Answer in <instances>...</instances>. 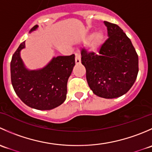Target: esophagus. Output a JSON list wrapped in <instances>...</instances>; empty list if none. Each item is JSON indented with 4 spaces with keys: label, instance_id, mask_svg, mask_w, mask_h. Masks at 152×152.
I'll return each mask as SVG.
<instances>
[{
    "label": "esophagus",
    "instance_id": "obj_1",
    "mask_svg": "<svg viewBox=\"0 0 152 152\" xmlns=\"http://www.w3.org/2000/svg\"><path fill=\"white\" fill-rule=\"evenodd\" d=\"M76 63L80 64L81 63V55L79 53H76Z\"/></svg>",
    "mask_w": 152,
    "mask_h": 152
}]
</instances>
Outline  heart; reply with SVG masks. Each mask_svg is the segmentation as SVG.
I'll return each mask as SVG.
<instances>
[{
	"label": "heart",
	"instance_id": "obj_1",
	"mask_svg": "<svg viewBox=\"0 0 152 152\" xmlns=\"http://www.w3.org/2000/svg\"><path fill=\"white\" fill-rule=\"evenodd\" d=\"M89 38L92 39V46L96 47L100 44V42L103 39V34L102 32H98L95 34L90 35Z\"/></svg>",
	"mask_w": 152,
	"mask_h": 152
}]
</instances>
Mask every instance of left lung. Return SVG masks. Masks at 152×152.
<instances>
[{"instance_id":"obj_1","label":"left lung","mask_w":152,"mask_h":152,"mask_svg":"<svg viewBox=\"0 0 152 152\" xmlns=\"http://www.w3.org/2000/svg\"><path fill=\"white\" fill-rule=\"evenodd\" d=\"M108 39L98 53L82 49V64L93 93L115 99L126 93L138 73V56L129 38L118 25L104 21Z\"/></svg>"}]
</instances>
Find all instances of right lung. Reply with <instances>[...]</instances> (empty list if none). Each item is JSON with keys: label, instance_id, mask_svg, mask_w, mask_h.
<instances>
[{"label": "right lung", "instance_id": "1", "mask_svg": "<svg viewBox=\"0 0 152 152\" xmlns=\"http://www.w3.org/2000/svg\"><path fill=\"white\" fill-rule=\"evenodd\" d=\"M36 25L30 32L37 28ZM25 41L14 53L11 61V81L15 93L31 108L49 110L66 99L67 83L75 65V55L53 57L43 68L28 70L20 57Z\"/></svg>", "mask_w": 152, "mask_h": 152}]
</instances>
